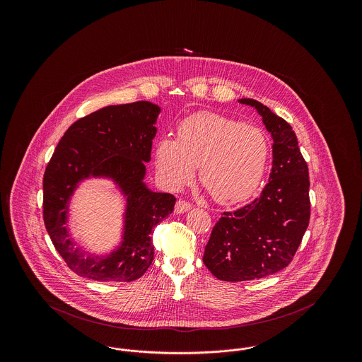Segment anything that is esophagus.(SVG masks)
<instances>
[{
  "label": "esophagus",
  "instance_id": "obj_1",
  "mask_svg": "<svg viewBox=\"0 0 362 362\" xmlns=\"http://www.w3.org/2000/svg\"><path fill=\"white\" fill-rule=\"evenodd\" d=\"M192 207V205L187 202V201H185V199H179L177 202H176V205H175V211L177 213V214H180V213H185V211H187Z\"/></svg>",
  "mask_w": 362,
  "mask_h": 362
}]
</instances>
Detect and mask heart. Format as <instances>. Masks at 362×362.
Instances as JSON below:
<instances>
[{"instance_id": "b5f03b06", "label": "heart", "mask_w": 362, "mask_h": 362, "mask_svg": "<svg viewBox=\"0 0 362 362\" xmlns=\"http://www.w3.org/2000/svg\"><path fill=\"white\" fill-rule=\"evenodd\" d=\"M270 153L269 138L254 124L202 112L182 122L177 138L156 145V170L171 189L189 183L199 165V179L218 202H239L258 187Z\"/></svg>"}]
</instances>
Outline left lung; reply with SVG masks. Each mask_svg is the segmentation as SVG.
<instances>
[{
    "instance_id": "left-lung-1",
    "label": "left lung",
    "mask_w": 362,
    "mask_h": 362,
    "mask_svg": "<svg viewBox=\"0 0 362 362\" xmlns=\"http://www.w3.org/2000/svg\"><path fill=\"white\" fill-rule=\"evenodd\" d=\"M252 105L273 137L269 183L251 204L224 211L204 254L211 274L228 282L272 276L293 260L310 217V175L292 126L254 99Z\"/></svg>"
}]
</instances>
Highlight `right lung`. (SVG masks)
<instances>
[{"label": "right lung", "instance_id": "add662e5", "mask_svg": "<svg viewBox=\"0 0 362 362\" xmlns=\"http://www.w3.org/2000/svg\"><path fill=\"white\" fill-rule=\"evenodd\" d=\"M160 107L149 102L108 105L74 122L58 142L43 176V220L71 272L95 281L130 282L153 262L152 229L173 211L176 198L145 186ZM89 175L112 178L128 197L122 245L105 259L86 256L69 240V199Z\"/></svg>", "mask_w": 362, "mask_h": 362}]
</instances>
